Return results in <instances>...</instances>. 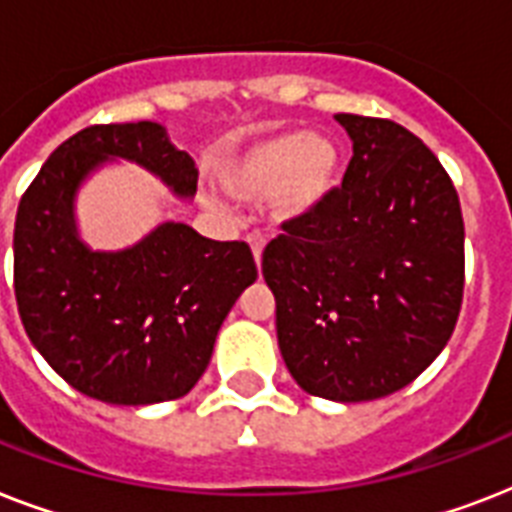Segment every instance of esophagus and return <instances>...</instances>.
<instances>
[{
    "instance_id": "1",
    "label": "esophagus",
    "mask_w": 512,
    "mask_h": 512,
    "mask_svg": "<svg viewBox=\"0 0 512 512\" xmlns=\"http://www.w3.org/2000/svg\"><path fill=\"white\" fill-rule=\"evenodd\" d=\"M247 241H249V247H252V255H255L257 265H260V257H263V249H265V236L263 233H249Z\"/></svg>"
}]
</instances>
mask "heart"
I'll use <instances>...</instances> for the list:
<instances>
[{"label":"heart","mask_w":512,"mask_h":512,"mask_svg":"<svg viewBox=\"0 0 512 512\" xmlns=\"http://www.w3.org/2000/svg\"><path fill=\"white\" fill-rule=\"evenodd\" d=\"M342 159L332 140L303 132L257 143L223 167L225 188L247 201L271 196L281 220L311 215L340 185Z\"/></svg>","instance_id":"b5f03b06"}]
</instances>
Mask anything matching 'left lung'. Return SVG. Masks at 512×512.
<instances>
[{"label": "left lung", "mask_w": 512, "mask_h": 512, "mask_svg": "<svg viewBox=\"0 0 512 512\" xmlns=\"http://www.w3.org/2000/svg\"><path fill=\"white\" fill-rule=\"evenodd\" d=\"M353 140L342 185L265 247L276 335L311 396L372 401L433 364L465 289L460 196L417 135L374 116L337 114Z\"/></svg>", "instance_id": "left-lung-1"}]
</instances>
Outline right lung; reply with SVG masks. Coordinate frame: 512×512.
<instances>
[{
	"label": "right lung",
	"instance_id": "1",
	"mask_svg": "<svg viewBox=\"0 0 512 512\" xmlns=\"http://www.w3.org/2000/svg\"><path fill=\"white\" fill-rule=\"evenodd\" d=\"M108 156L196 193V167L156 122L92 124L60 143L20 196L12 255L26 335L79 393L143 406L185 396L207 369L217 329L257 279L247 241H212L159 225L124 252L76 236L74 193Z\"/></svg>",
	"mask_w": 512,
	"mask_h": 512
}]
</instances>
